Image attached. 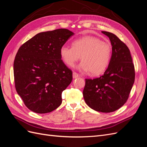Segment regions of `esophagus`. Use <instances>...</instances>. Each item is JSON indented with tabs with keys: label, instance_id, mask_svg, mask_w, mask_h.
I'll return each instance as SVG.
<instances>
[{
	"label": "esophagus",
	"instance_id": "esophagus-1",
	"mask_svg": "<svg viewBox=\"0 0 147 147\" xmlns=\"http://www.w3.org/2000/svg\"><path fill=\"white\" fill-rule=\"evenodd\" d=\"M79 77V75L75 72H73V78H78Z\"/></svg>",
	"mask_w": 147,
	"mask_h": 147
}]
</instances>
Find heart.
<instances>
[{
    "label": "heart",
    "instance_id": "b5f03b06",
    "mask_svg": "<svg viewBox=\"0 0 147 147\" xmlns=\"http://www.w3.org/2000/svg\"><path fill=\"white\" fill-rule=\"evenodd\" d=\"M60 56L69 66H73L81 57L82 61L78 69L97 76L107 69L112 56V47L109 43L97 37L84 36L75 39L72 47L62 46Z\"/></svg>",
    "mask_w": 147,
    "mask_h": 147
}]
</instances>
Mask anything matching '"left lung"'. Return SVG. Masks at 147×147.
<instances>
[{"mask_svg": "<svg viewBox=\"0 0 147 147\" xmlns=\"http://www.w3.org/2000/svg\"><path fill=\"white\" fill-rule=\"evenodd\" d=\"M112 46V54L104 75L94 79H85L83 95L92 109L110 113L126 103L135 80L134 65L126 44L115 34L102 31Z\"/></svg>", "mask_w": 147, "mask_h": 147, "instance_id": "obj_1", "label": "left lung"}]
</instances>
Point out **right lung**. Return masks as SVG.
<instances>
[{
	"label": "right lung",
	"instance_id": "add662e5",
	"mask_svg": "<svg viewBox=\"0 0 147 147\" xmlns=\"http://www.w3.org/2000/svg\"><path fill=\"white\" fill-rule=\"evenodd\" d=\"M74 34L66 29L38 33L18 51L13 64L16 90L32 112L50 113L61 104L72 72L61 59L60 48Z\"/></svg>",
	"mask_w": 147,
	"mask_h": 147
}]
</instances>
